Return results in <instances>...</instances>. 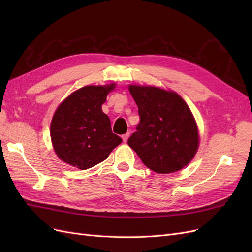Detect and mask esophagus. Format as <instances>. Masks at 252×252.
<instances>
[{
    "label": "esophagus",
    "mask_w": 252,
    "mask_h": 252,
    "mask_svg": "<svg viewBox=\"0 0 252 252\" xmlns=\"http://www.w3.org/2000/svg\"><path fill=\"white\" fill-rule=\"evenodd\" d=\"M129 135H130V133H129V132H126V133H124L123 135H122V139H123V142H124V143L127 142V140H128V138H129Z\"/></svg>",
    "instance_id": "esophagus-1"
}]
</instances>
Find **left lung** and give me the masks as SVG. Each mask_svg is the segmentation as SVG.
I'll return each instance as SVG.
<instances>
[{
  "label": "left lung",
  "mask_w": 252,
  "mask_h": 252,
  "mask_svg": "<svg viewBox=\"0 0 252 252\" xmlns=\"http://www.w3.org/2000/svg\"><path fill=\"white\" fill-rule=\"evenodd\" d=\"M139 108L140 123L128 145L145 166L158 173L179 171L199 148V130L191 110L174 91L130 85Z\"/></svg>",
  "instance_id": "left-lung-1"
}]
</instances>
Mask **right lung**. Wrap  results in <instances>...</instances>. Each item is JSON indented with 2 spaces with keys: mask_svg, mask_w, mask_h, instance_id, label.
Segmentation results:
<instances>
[{
  "mask_svg": "<svg viewBox=\"0 0 252 252\" xmlns=\"http://www.w3.org/2000/svg\"><path fill=\"white\" fill-rule=\"evenodd\" d=\"M116 84L85 86L60 104L50 124L53 149L63 162L85 170L108 158L122 143L102 110Z\"/></svg>",
  "mask_w": 252,
  "mask_h": 252,
  "instance_id": "add662e5",
  "label": "right lung"
}]
</instances>
